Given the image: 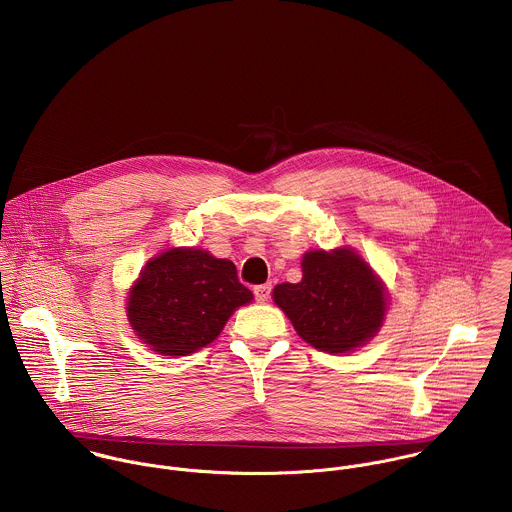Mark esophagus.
<instances>
[{
    "label": "esophagus",
    "mask_w": 512,
    "mask_h": 512,
    "mask_svg": "<svg viewBox=\"0 0 512 512\" xmlns=\"http://www.w3.org/2000/svg\"><path fill=\"white\" fill-rule=\"evenodd\" d=\"M254 298H256V302H260V304H264V302H268L270 300V294H272V286L270 284H260V286H254Z\"/></svg>",
    "instance_id": "obj_1"
}]
</instances>
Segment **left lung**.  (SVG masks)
I'll list each match as a JSON object with an SVG mask.
<instances>
[{"label": "left lung", "instance_id": "8db88e82", "mask_svg": "<svg viewBox=\"0 0 512 512\" xmlns=\"http://www.w3.org/2000/svg\"><path fill=\"white\" fill-rule=\"evenodd\" d=\"M302 272V282L274 288V302L302 340L345 353L373 338L385 314L383 288L353 250L308 252Z\"/></svg>", "mask_w": 512, "mask_h": 512}]
</instances>
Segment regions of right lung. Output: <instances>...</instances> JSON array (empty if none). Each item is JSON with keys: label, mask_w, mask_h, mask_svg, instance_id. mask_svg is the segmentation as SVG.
<instances>
[{"label": "right lung", "mask_w": 512, "mask_h": 512, "mask_svg": "<svg viewBox=\"0 0 512 512\" xmlns=\"http://www.w3.org/2000/svg\"><path fill=\"white\" fill-rule=\"evenodd\" d=\"M252 300L236 266L196 248L149 260L131 290L127 316L137 336L165 355H186L216 340L232 312Z\"/></svg>", "instance_id": "add662e5"}]
</instances>
